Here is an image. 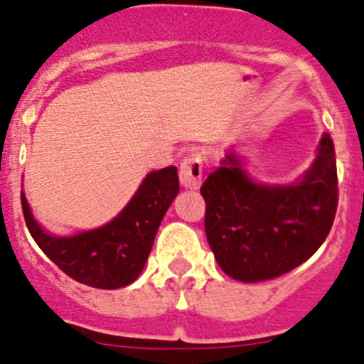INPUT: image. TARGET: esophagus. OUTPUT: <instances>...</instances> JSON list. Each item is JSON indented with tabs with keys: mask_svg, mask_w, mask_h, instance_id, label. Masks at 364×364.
Here are the masks:
<instances>
[{
	"mask_svg": "<svg viewBox=\"0 0 364 364\" xmlns=\"http://www.w3.org/2000/svg\"><path fill=\"white\" fill-rule=\"evenodd\" d=\"M179 181L188 190H197L203 185V155L200 153H192L181 161Z\"/></svg>",
	"mask_w": 364,
	"mask_h": 364,
	"instance_id": "obj_1",
	"label": "esophagus"
}]
</instances>
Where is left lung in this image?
Instances as JSON below:
<instances>
[{
  "mask_svg": "<svg viewBox=\"0 0 364 364\" xmlns=\"http://www.w3.org/2000/svg\"><path fill=\"white\" fill-rule=\"evenodd\" d=\"M200 193L205 237L229 277L262 282L289 273L318 250L335 222L338 176L331 135H322L317 160L296 185H257L227 155Z\"/></svg>",
  "mask_w": 364,
  "mask_h": 364,
  "instance_id": "8db88e82",
  "label": "left lung"
}]
</instances>
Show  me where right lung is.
<instances>
[{"mask_svg":"<svg viewBox=\"0 0 364 364\" xmlns=\"http://www.w3.org/2000/svg\"><path fill=\"white\" fill-rule=\"evenodd\" d=\"M179 192L174 165L149 172L134 199L107 225L72 237L43 232L24 193L21 204L29 234L70 278L95 289H119L137 280L151 252L161 218Z\"/></svg>","mask_w":364,"mask_h":364,"instance_id":"1","label":"right lung"}]
</instances>
